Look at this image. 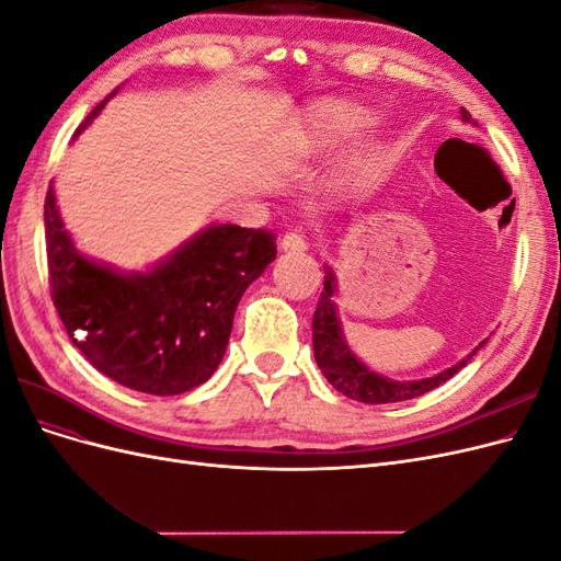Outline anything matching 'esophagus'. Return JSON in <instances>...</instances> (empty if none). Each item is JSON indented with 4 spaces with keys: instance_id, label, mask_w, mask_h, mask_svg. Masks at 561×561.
<instances>
[{
    "instance_id": "obj_1",
    "label": "esophagus",
    "mask_w": 561,
    "mask_h": 561,
    "mask_svg": "<svg viewBox=\"0 0 561 561\" xmlns=\"http://www.w3.org/2000/svg\"><path fill=\"white\" fill-rule=\"evenodd\" d=\"M280 250H285V252H304V250H307V241H304L301 233L287 231L283 239H280Z\"/></svg>"
}]
</instances>
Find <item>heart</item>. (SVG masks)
<instances>
[{
	"mask_svg": "<svg viewBox=\"0 0 561 561\" xmlns=\"http://www.w3.org/2000/svg\"><path fill=\"white\" fill-rule=\"evenodd\" d=\"M369 122L371 112L367 107L348 103V100H330L309 118L307 128H304V145L309 149H332L353 138ZM386 163V151L377 142H365L344 159L339 180L346 190H365L383 175Z\"/></svg>",
	"mask_w": 561,
	"mask_h": 561,
	"instance_id": "b5f03b06",
	"label": "heart"
}]
</instances>
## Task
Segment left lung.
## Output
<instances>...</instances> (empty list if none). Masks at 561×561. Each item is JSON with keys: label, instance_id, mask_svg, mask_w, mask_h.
Masks as SVG:
<instances>
[{"label": "left lung", "instance_id": "8db88e82", "mask_svg": "<svg viewBox=\"0 0 561 561\" xmlns=\"http://www.w3.org/2000/svg\"><path fill=\"white\" fill-rule=\"evenodd\" d=\"M463 122H470V114L461 110ZM334 290H336V276L334 271L325 264V287H322L318 307L313 313V353L316 363L320 367L325 379L339 390V393L358 400L365 404H386V402H402L419 398L428 390L437 388L451 379L458 369H463L474 353H478L486 342H482L472 353H468L461 363L454 367L439 371L435 377L428 379H416V381H396L377 375L369 367H365L355 355L351 353L344 332H342V320H339L336 307H334Z\"/></svg>", "mask_w": 561, "mask_h": 561}]
</instances>
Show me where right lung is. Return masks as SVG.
<instances>
[{
    "instance_id": "right-lung-1",
    "label": "right lung",
    "mask_w": 561,
    "mask_h": 561,
    "mask_svg": "<svg viewBox=\"0 0 561 561\" xmlns=\"http://www.w3.org/2000/svg\"><path fill=\"white\" fill-rule=\"evenodd\" d=\"M44 225L50 297L72 344L105 377L149 396H180L213 377L243 293L276 260L271 231L210 225L149 271L126 274L75 248L54 182Z\"/></svg>"
}]
</instances>
